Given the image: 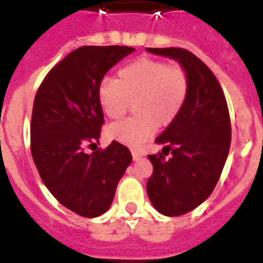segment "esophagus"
I'll list each match as a JSON object with an SVG mask.
<instances>
[{
	"mask_svg": "<svg viewBox=\"0 0 263 263\" xmlns=\"http://www.w3.org/2000/svg\"><path fill=\"white\" fill-rule=\"evenodd\" d=\"M132 155H133L134 160H138V159H141V158L143 157L142 153L138 152V150H132Z\"/></svg>",
	"mask_w": 263,
	"mask_h": 263,
	"instance_id": "obj_1",
	"label": "esophagus"
}]
</instances>
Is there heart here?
I'll list each match as a JSON object with an SVG mask.
<instances>
[{
	"label": "heart",
	"mask_w": 263,
	"mask_h": 263,
	"mask_svg": "<svg viewBox=\"0 0 263 263\" xmlns=\"http://www.w3.org/2000/svg\"><path fill=\"white\" fill-rule=\"evenodd\" d=\"M188 95V75L183 67L168 66L162 60L142 58L118 71V79L100 84L103 110L118 120L134 103L136 117L116 122L106 129L108 137L129 147H139L157 129L173 122Z\"/></svg>",
	"instance_id": "b5f03b06"
}]
</instances>
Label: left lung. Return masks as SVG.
Wrapping results in <instances>:
<instances>
[{
    "label": "left lung",
    "instance_id": "left-lung-1",
    "mask_svg": "<svg viewBox=\"0 0 263 263\" xmlns=\"http://www.w3.org/2000/svg\"><path fill=\"white\" fill-rule=\"evenodd\" d=\"M146 51L175 60L188 75L182 110L155 139L164 145L163 154L148 155L154 168L148 199L158 212L174 217L195 210L215 190L231 147V118L217 79L194 53L175 47Z\"/></svg>",
    "mask_w": 263,
    "mask_h": 263
}]
</instances>
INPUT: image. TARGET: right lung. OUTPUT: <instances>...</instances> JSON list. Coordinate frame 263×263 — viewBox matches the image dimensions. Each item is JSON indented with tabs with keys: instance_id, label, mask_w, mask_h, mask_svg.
Instances as JSON below:
<instances>
[{
	"instance_id": "1",
	"label": "right lung",
	"mask_w": 263,
	"mask_h": 263,
	"mask_svg": "<svg viewBox=\"0 0 263 263\" xmlns=\"http://www.w3.org/2000/svg\"><path fill=\"white\" fill-rule=\"evenodd\" d=\"M134 51L126 46H84L53 67L35 95L31 155L42 180L62 205L83 217L105 213L132 163L126 146L113 141L92 154L104 113L99 88L106 72Z\"/></svg>"
}]
</instances>
